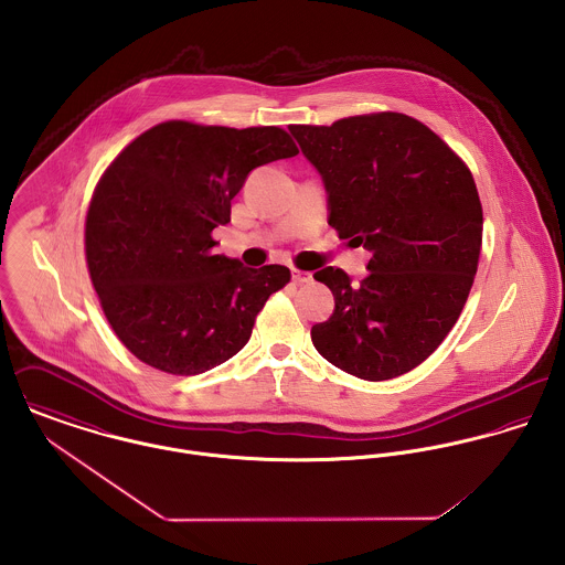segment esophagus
<instances>
[{
    "mask_svg": "<svg viewBox=\"0 0 565 565\" xmlns=\"http://www.w3.org/2000/svg\"><path fill=\"white\" fill-rule=\"evenodd\" d=\"M291 276H294V280H296L298 285H305V282L311 280V274H309V271H300V269H291Z\"/></svg>",
    "mask_w": 565,
    "mask_h": 565,
    "instance_id": "34e87169",
    "label": "esophagus"
}]
</instances>
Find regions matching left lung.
Returning a JSON list of instances; mask_svg holds the SVG:
<instances>
[{
    "label": "left lung",
    "mask_w": 565,
    "mask_h": 565,
    "mask_svg": "<svg viewBox=\"0 0 565 565\" xmlns=\"http://www.w3.org/2000/svg\"><path fill=\"white\" fill-rule=\"evenodd\" d=\"M289 130L322 173L328 224L372 254L359 285L339 267L313 274L334 296L313 345L363 381L403 376L439 348L470 296L483 243L472 171L403 113Z\"/></svg>",
    "instance_id": "1"
}]
</instances>
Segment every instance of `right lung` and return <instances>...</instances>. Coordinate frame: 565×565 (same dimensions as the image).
Here are the masks:
<instances>
[{
  "label": "right lung",
  "instance_id": "right-lung-1",
  "mask_svg": "<svg viewBox=\"0 0 565 565\" xmlns=\"http://www.w3.org/2000/svg\"><path fill=\"white\" fill-rule=\"evenodd\" d=\"M296 154L278 126L171 119L106 167L86 211V265L106 320L139 361L195 376L247 343L291 271L215 254L213 231L231 222V200L252 169Z\"/></svg>",
  "mask_w": 565,
  "mask_h": 565
}]
</instances>
